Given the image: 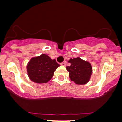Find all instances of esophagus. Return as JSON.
I'll use <instances>...</instances> for the list:
<instances>
[{"label": "esophagus", "instance_id": "obj_1", "mask_svg": "<svg viewBox=\"0 0 122 122\" xmlns=\"http://www.w3.org/2000/svg\"><path fill=\"white\" fill-rule=\"evenodd\" d=\"M66 62H63V63H60V65H61V66H66Z\"/></svg>", "mask_w": 122, "mask_h": 122}]
</instances>
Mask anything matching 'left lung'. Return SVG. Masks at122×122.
I'll return each instance as SVG.
<instances>
[{
  "instance_id": "left-lung-1",
  "label": "left lung",
  "mask_w": 122,
  "mask_h": 122,
  "mask_svg": "<svg viewBox=\"0 0 122 122\" xmlns=\"http://www.w3.org/2000/svg\"><path fill=\"white\" fill-rule=\"evenodd\" d=\"M70 66H66L71 80L78 85H84L89 81L92 73V65L80 57L70 59Z\"/></svg>"
}]
</instances>
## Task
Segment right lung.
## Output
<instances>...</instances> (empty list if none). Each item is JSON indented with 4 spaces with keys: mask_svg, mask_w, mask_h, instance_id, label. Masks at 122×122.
<instances>
[{
    "mask_svg": "<svg viewBox=\"0 0 122 122\" xmlns=\"http://www.w3.org/2000/svg\"><path fill=\"white\" fill-rule=\"evenodd\" d=\"M60 65L56 59H52L46 54L32 57L27 65L29 78L37 83H47L54 75V71Z\"/></svg>",
    "mask_w": 122,
    "mask_h": 122,
    "instance_id": "right-lung-1",
    "label": "right lung"
}]
</instances>
